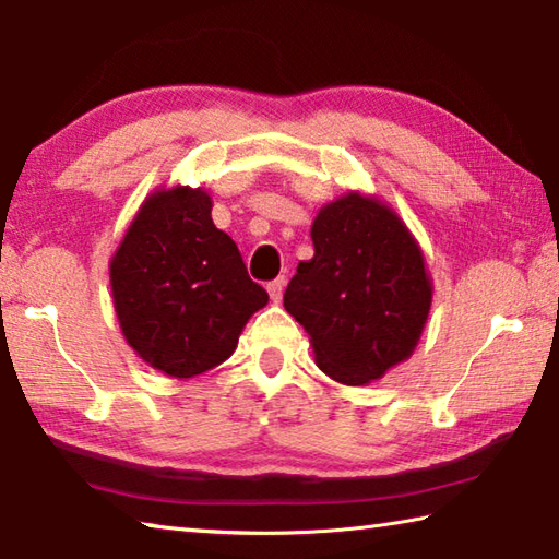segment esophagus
<instances>
[{
    "mask_svg": "<svg viewBox=\"0 0 559 559\" xmlns=\"http://www.w3.org/2000/svg\"><path fill=\"white\" fill-rule=\"evenodd\" d=\"M285 285H287V280H285V277L272 280L270 285H267V292H270V297H272L274 305H277V301H282V295H285Z\"/></svg>",
    "mask_w": 559,
    "mask_h": 559,
    "instance_id": "34e87169",
    "label": "esophagus"
}]
</instances>
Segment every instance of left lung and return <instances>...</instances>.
Masks as SVG:
<instances>
[{"label": "left lung", "instance_id": "8db88e82", "mask_svg": "<svg viewBox=\"0 0 559 559\" xmlns=\"http://www.w3.org/2000/svg\"><path fill=\"white\" fill-rule=\"evenodd\" d=\"M314 258L299 262L285 309L309 334L317 366L366 385L403 364L432 307V280L413 233L373 195L346 193L311 225Z\"/></svg>", "mask_w": 559, "mask_h": 559}]
</instances>
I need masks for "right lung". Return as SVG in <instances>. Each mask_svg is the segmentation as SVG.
Here are the masks:
<instances>
[{"label": "right lung", "instance_id": "1", "mask_svg": "<svg viewBox=\"0 0 559 559\" xmlns=\"http://www.w3.org/2000/svg\"><path fill=\"white\" fill-rule=\"evenodd\" d=\"M211 209L203 189L154 191L110 262L127 344L171 378L201 376L230 358L248 319L270 299Z\"/></svg>", "mask_w": 559, "mask_h": 559}]
</instances>
